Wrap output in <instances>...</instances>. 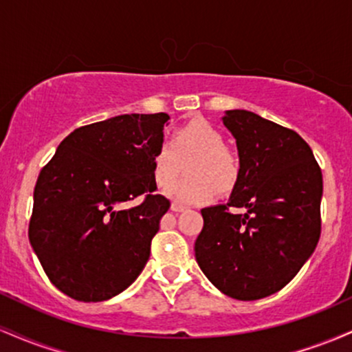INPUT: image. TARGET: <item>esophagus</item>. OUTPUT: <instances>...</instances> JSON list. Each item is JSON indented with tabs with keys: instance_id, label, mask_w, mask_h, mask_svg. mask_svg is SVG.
Listing matches in <instances>:
<instances>
[{
	"instance_id": "34e87169",
	"label": "esophagus",
	"mask_w": 352,
	"mask_h": 352,
	"mask_svg": "<svg viewBox=\"0 0 352 352\" xmlns=\"http://www.w3.org/2000/svg\"><path fill=\"white\" fill-rule=\"evenodd\" d=\"M170 208H172V212H185V210H187V207H185V205L179 204V201H172Z\"/></svg>"
}]
</instances>
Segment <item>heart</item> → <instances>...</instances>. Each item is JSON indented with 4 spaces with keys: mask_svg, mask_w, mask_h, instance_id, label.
<instances>
[{
    "mask_svg": "<svg viewBox=\"0 0 352 352\" xmlns=\"http://www.w3.org/2000/svg\"><path fill=\"white\" fill-rule=\"evenodd\" d=\"M192 156L188 163L189 177L165 188L168 197L182 204H205L215 190L227 192L240 175L236 153L225 145V137L205 119H193L173 134V142L164 140L153 153V179L167 185L181 168V159Z\"/></svg>",
    "mask_w": 352,
    "mask_h": 352,
    "instance_id": "1",
    "label": "heart"
}]
</instances>
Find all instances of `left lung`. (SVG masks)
Masks as SVG:
<instances>
[{
    "mask_svg": "<svg viewBox=\"0 0 352 352\" xmlns=\"http://www.w3.org/2000/svg\"><path fill=\"white\" fill-rule=\"evenodd\" d=\"M223 124L236 139L240 175L228 204L201 210L193 250L221 293L254 301L285 288L316 248L322 175L292 129L240 109L228 111Z\"/></svg>",
    "mask_w": 352,
    "mask_h": 352,
    "instance_id": "left-lung-1",
    "label": "left lung"
}]
</instances>
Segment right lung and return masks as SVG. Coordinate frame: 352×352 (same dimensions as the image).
Returning <instances> with one entry per match:
<instances>
[{"label":"right lung","instance_id":"1","mask_svg":"<svg viewBox=\"0 0 352 352\" xmlns=\"http://www.w3.org/2000/svg\"><path fill=\"white\" fill-rule=\"evenodd\" d=\"M159 114H124L76 129L39 172L30 241L44 273L72 300L106 301L131 286L151 256L170 201L157 195ZM143 199L131 209L125 201Z\"/></svg>","mask_w":352,"mask_h":352}]
</instances>
